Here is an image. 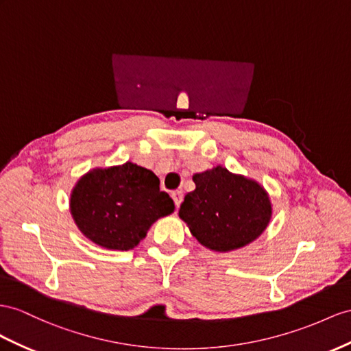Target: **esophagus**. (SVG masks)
<instances>
[{
	"label": "esophagus",
	"instance_id": "34e87169",
	"mask_svg": "<svg viewBox=\"0 0 351 351\" xmlns=\"http://www.w3.org/2000/svg\"><path fill=\"white\" fill-rule=\"evenodd\" d=\"M172 199H173L175 204H176V208H179V206H181V203H182V200H184V193L181 190L173 191L172 193Z\"/></svg>",
	"mask_w": 351,
	"mask_h": 351
}]
</instances>
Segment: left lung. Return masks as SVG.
I'll list each match as a JSON object with an SVG mask.
<instances>
[{
  "label": "left lung",
  "mask_w": 351,
  "mask_h": 351,
  "mask_svg": "<svg viewBox=\"0 0 351 351\" xmlns=\"http://www.w3.org/2000/svg\"><path fill=\"white\" fill-rule=\"evenodd\" d=\"M195 190L179 209L193 237L213 252L245 247L263 234L273 217L265 188L222 166L193 175Z\"/></svg>",
  "instance_id": "8db88e82"
}]
</instances>
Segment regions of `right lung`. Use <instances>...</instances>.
<instances>
[{"label": "right lung", "mask_w": 351, "mask_h": 351, "mask_svg": "<svg viewBox=\"0 0 351 351\" xmlns=\"http://www.w3.org/2000/svg\"><path fill=\"white\" fill-rule=\"evenodd\" d=\"M69 210L82 234L110 250H130L157 219L173 213L175 203L160 191V179L132 161L95 167L71 191Z\"/></svg>", "instance_id": "1"}]
</instances>
